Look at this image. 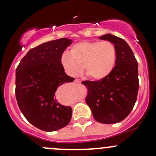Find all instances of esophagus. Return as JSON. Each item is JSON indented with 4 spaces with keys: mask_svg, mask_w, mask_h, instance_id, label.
Returning a JSON list of instances; mask_svg holds the SVG:
<instances>
[{
    "mask_svg": "<svg viewBox=\"0 0 156 156\" xmlns=\"http://www.w3.org/2000/svg\"><path fill=\"white\" fill-rule=\"evenodd\" d=\"M75 82H76V83H80V79H75Z\"/></svg>",
    "mask_w": 156,
    "mask_h": 156,
    "instance_id": "obj_1",
    "label": "esophagus"
}]
</instances>
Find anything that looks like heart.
I'll return each mask as SVG.
<instances>
[{"instance_id": "1", "label": "heart", "mask_w": 156, "mask_h": 156, "mask_svg": "<svg viewBox=\"0 0 156 156\" xmlns=\"http://www.w3.org/2000/svg\"><path fill=\"white\" fill-rule=\"evenodd\" d=\"M117 60V50L109 41H82L64 53L60 63L68 76L74 77L84 70L89 78L101 80L108 77Z\"/></svg>"}]
</instances>
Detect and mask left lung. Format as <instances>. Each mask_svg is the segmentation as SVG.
<instances>
[{"label":"left lung","instance_id":"1","mask_svg":"<svg viewBox=\"0 0 156 156\" xmlns=\"http://www.w3.org/2000/svg\"><path fill=\"white\" fill-rule=\"evenodd\" d=\"M99 39L115 46V67L104 79L82 83L87 88L86 103L94 119L103 124H114L128 117L135 105L139 86L138 62L124 39L110 34Z\"/></svg>","mask_w":156,"mask_h":156}]
</instances>
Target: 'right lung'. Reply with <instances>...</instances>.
<instances>
[{
  "instance_id": "1",
  "label": "right lung",
  "mask_w": 156,
  "mask_h": 156,
  "mask_svg": "<svg viewBox=\"0 0 156 156\" xmlns=\"http://www.w3.org/2000/svg\"><path fill=\"white\" fill-rule=\"evenodd\" d=\"M72 39L62 38L30 50L16 69L15 95L26 119L44 131L67 126L72 108L60 104L55 92L62 84L73 82L60 63L61 56Z\"/></svg>"
}]
</instances>
